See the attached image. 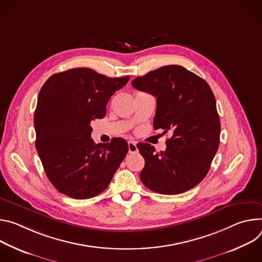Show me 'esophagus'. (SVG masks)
<instances>
[{"label":"esophagus","mask_w":262,"mask_h":262,"mask_svg":"<svg viewBox=\"0 0 262 262\" xmlns=\"http://www.w3.org/2000/svg\"><path fill=\"white\" fill-rule=\"evenodd\" d=\"M128 150H129V153H131V154L138 152L135 141H131V140L128 141Z\"/></svg>","instance_id":"1"}]
</instances>
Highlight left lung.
Instances as JSON below:
<instances>
[{
  "label": "left lung",
  "mask_w": 262,
  "mask_h": 262,
  "mask_svg": "<svg viewBox=\"0 0 262 262\" xmlns=\"http://www.w3.org/2000/svg\"><path fill=\"white\" fill-rule=\"evenodd\" d=\"M132 86L157 98L154 129L171 133L160 153L150 143H137L144 158L141 182L161 194L193 188L207 175L220 144L221 122L210 86L175 64L137 77Z\"/></svg>",
  "instance_id": "1"
}]
</instances>
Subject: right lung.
Returning <instances> with one entry per match:
<instances>
[{"label":"right lung","mask_w":262,"mask_h":262,"mask_svg":"<svg viewBox=\"0 0 262 262\" xmlns=\"http://www.w3.org/2000/svg\"><path fill=\"white\" fill-rule=\"evenodd\" d=\"M130 77L108 78L87 68L51 76L34 113L35 147L53 186L73 199L104 191L128 153L124 138L96 144L91 123L106 114L111 96Z\"/></svg>","instance_id":"1"}]
</instances>
